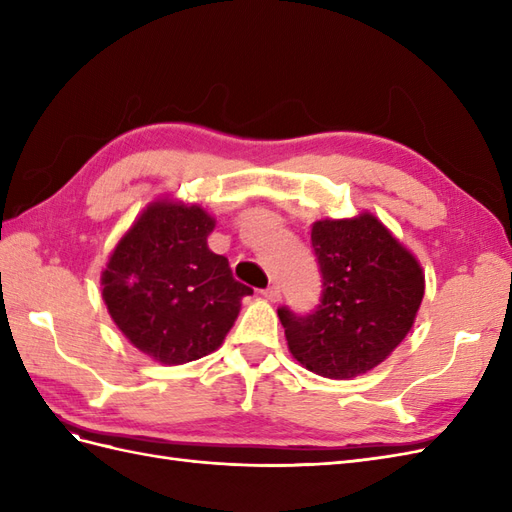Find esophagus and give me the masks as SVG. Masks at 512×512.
<instances>
[{
	"instance_id": "obj_1",
	"label": "esophagus",
	"mask_w": 512,
	"mask_h": 512,
	"mask_svg": "<svg viewBox=\"0 0 512 512\" xmlns=\"http://www.w3.org/2000/svg\"><path fill=\"white\" fill-rule=\"evenodd\" d=\"M262 297H265L271 303H277L282 299V290H280V286H269V288L262 290Z\"/></svg>"
}]
</instances>
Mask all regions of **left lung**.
<instances>
[{
  "label": "left lung",
  "instance_id": "obj_1",
  "mask_svg": "<svg viewBox=\"0 0 512 512\" xmlns=\"http://www.w3.org/2000/svg\"><path fill=\"white\" fill-rule=\"evenodd\" d=\"M322 297L312 314L277 309L290 354L318 376L348 380L408 335L425 294L421 262L374 213L312 224Z\"/></svg>",
  "mask_w": 512,
  "mask_h": 512
}]
</instances>
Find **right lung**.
Listing matches in <instances>:
<instances>
[{
  "instance_id": "right-lung-1",
  "label": "right lung",
  "mask_w": 512,
  "mask_h": 512,
  "mask_svg": "<svg viewBox=\"0 0 512 512\" xmlns=\"http://www.w3.org/2000/svg\"><path fill=\"white\" fill-rule=\"evenodd\" d=\"M213 228L200 205L153 200L108 256L100 277L108 314L151 361L183 365L218 350L254 292L209 250Z\"/></svg>"
}]
</instances>
